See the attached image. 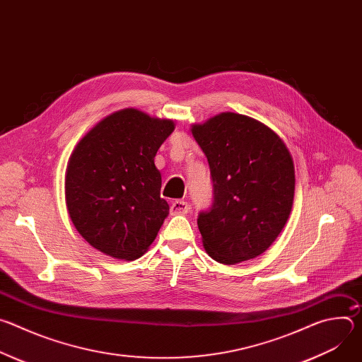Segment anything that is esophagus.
<instances>
[{"mask_svg":"<svg viewBox=\"0 0 362 362\" xmlns=\"http://www.w3.org/2000/svg\"><path fill=\"white\" fill-rule=\"evenodd\" d=\"M190 211V206L185 200H175L170 204V214L172 215H185Z\"/></svg>","mask_w":362,"mask_h":362,"instance_id":"esophagus-1","label":"esophagus"}]
</instances>
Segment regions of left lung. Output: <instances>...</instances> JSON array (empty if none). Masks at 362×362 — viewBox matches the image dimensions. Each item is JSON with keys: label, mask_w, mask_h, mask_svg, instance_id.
I'll return each mask as SVG.
<instances>
[{"label": "left lung", "mask_w": 362, "mask_h": 362, "mask_svg": "<svg viewBox=\"0 0 362 362\" xmlns=\"http://www.w3.org/2000/svg\"><path fill=\"white\" fill-rule=\"evenodd\" d=\"M192 134L211 168L214 203L199 214L204 250L235 265L264 253L284 229L293 202L295 169L282 139L238 113H221Z\"/></svg>", "instance_id": "1"}]
</instances>
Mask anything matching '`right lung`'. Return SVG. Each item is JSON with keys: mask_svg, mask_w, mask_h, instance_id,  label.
I'll list each match as a JSON object with an SVG mask.
<instances>
[{"mask_svg": "<svg viewBox=\"0 0 362 362\" xmlns=\"http://www.w3.org/2000/svg\"><path fill=\"white\" fill-rule=\"evenodd\" d=\"M173 130V120L124 109L77 143L66 170V204L77 232L97 250L134 261L156 239L169 204L160 197L154 156Z\"/></svg>", "mask_w": 362, "mask_h": 362, "instance_id": "1", "label": "right lung"}]
</instances>
